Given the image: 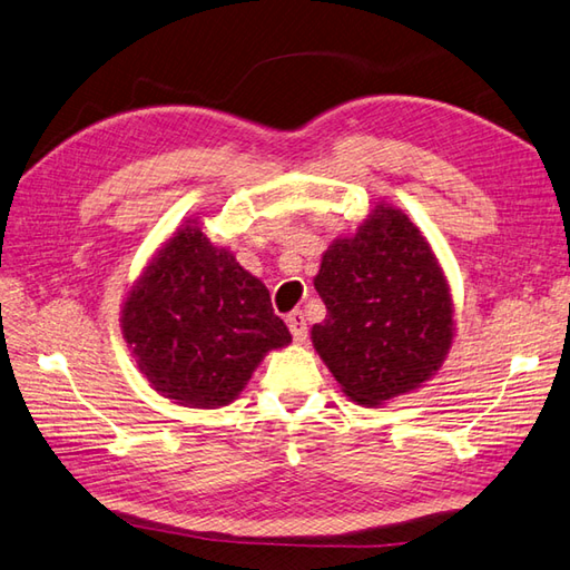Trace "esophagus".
<instances>
[{"label": "esophagus", "instance_id": "1", "mask_svg": "<svg viewBox=\"0 0 570 570\" xmlns=\"http://www.w3.org/2000/svg\"><path fill=\"white\" fill-rule=\"evenodd\" d=\"M286 325L291 330V335H294V342L303 345V342L308 340V327H306V317H303L301 311H294L286 317Z\"/></svg>", "mask_w": 570, "mask_h": 570}]
</instances>
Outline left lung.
<instances>
[{
    "mask_svg": "<svg viewBox=\"0 0 570 570\" xmlns=\"http://www.w3.org/2000/svg\"><path fill=\"white\" fill-rule=\"evenodd\" d=\"M327 315L311 340L350 399L376 407L420 389L446 360L454 303L425 235L401 208L379 204L337 237L315 274Z\"/></svg>",
    "mask_w": 570,
    "mask_h": 570,
    "instance_id": "8db88e82",
    "label": "left lung"
}]
</instances>
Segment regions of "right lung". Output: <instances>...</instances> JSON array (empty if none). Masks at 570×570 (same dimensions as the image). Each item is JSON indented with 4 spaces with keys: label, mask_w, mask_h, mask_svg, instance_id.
I'll return each instance as SVG.
<instances>
[{
    "label": "right lung",
    "mask_w": 570,
    "mask_h": 570,
    "mask_svg": "<svg viewBox=\"0 0 570 570\" xmlns=\"http://www.w3.org/2000/svg\"><path fill=\"white\" fill-rule=\"evenodd\" d=\"M121 330L150 386L187 407L233 403L264 354L291 342L267 286L194 218L130 286Z\"/></svg>",
    "instance_id": "obj_1"
}]
</instances>
